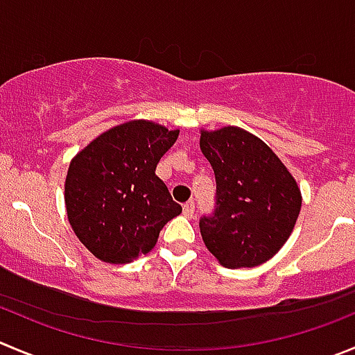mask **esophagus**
Returning a JSON list of instances; mask_svg holds the SVG:
<instances>
[{
  "instance_id": "1",
  "label": "esophagus",
  "mask_w": 355,
  "mask_h": 355,
  "mask_svg": "<svg viewBox=\"0 0 355 355\" xmlns=\"http://www.w3.org/2000/svg\"><path fill=\"white\" fill-rule=\"evenodd\" d=\"M183 214L187 216V218H193V214H195V204H193V202H188V204L183 205Z\"/></svg>"
}]
</instances>
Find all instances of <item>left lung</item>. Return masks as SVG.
Segmentation results:
<instances>
[{"mask_svg":"<svg viewBox=\"0 0 355 355\" xmlns=\"http://www.w3.org/2000/svg\"><path fill=\"white\" fill-rule=\"evenodd\" d=\"M200 150L216 175L214 211L198 223L207 249L226 268L268 261L302 209L295 178L261 139L239 127L202 132Z\"/></svg>","mask_w":355,"mask_h":355,"instance_id":"1","label":"left lung"}]
</instances>
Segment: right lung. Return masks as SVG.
<instances>
[{"label": "right lung", "mask_w": 355, "mask_h": 355, "mask_svg": "<svg viewBox=\"0 0 355 355\" xmlns=\"http://www.w3.org/2000/svg\"><path fill=\"white\" fill-rule=\"evenodd\" d=\"M180 130L129 121L101 134L73 158L66 178L67 219L96 258L130 263L157 244L183 207L155 174Z\"/></svg>", "instance_id": "right-lung-1"}]
</instances>
